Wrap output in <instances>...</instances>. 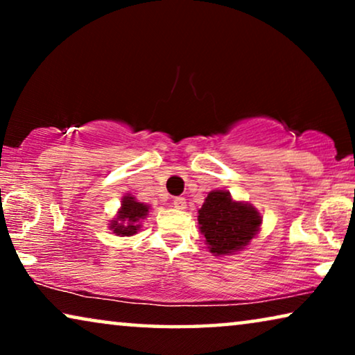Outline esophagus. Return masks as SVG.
<instances>
[{
  "mask_svg": "<svg viewBox=\"0 0 355 355\" xmlns=\"http://www.w3.org/2000/svg\"><path fill=\"white\" fill-rule=\"evenodd\" d=\"M173 205H174V208H178V210H184V208H186V198L176 197L173 200Z\"/></svg>",
  "mask_w": 355,
  "mask_h": 355,
  "instance_id": "esophagus-1",
  "label": "esophagus"
}]
</instances>
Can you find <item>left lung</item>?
Masks as SVG:
<instances>
[{"label":"left lung","mask_w":355,"mask_h":355,"mask_svg":"<svg viewBox=\"0 0 355 355\" xmlns=\"http://www.w3.org/2000/svg\"><path fill=\"white\" fill-rule=\"evenodd\" d=\"M260 213L245 202L232 200L226 191H211L198 210V227L213 255H231L259 234Z\"/></svg>","instance_id":"obj_1"}]
</instances>
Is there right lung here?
<instances>
[{"mask_svg": "<svg viewBox=\"0 0 355 355\" xmlns=\"http://www.w3.org/2000/svg\"><path fill=\"white\" fill-rule=\"evenodd\" d=\"M150 207L140 203L134 197H123V203L118 211V216L111 220L110 230H113L118 236H134L140 230V221L145 220L148 215Z\"/></svg>", "mask_w": 355, "mask_h": 355, "instance_id": "right-lung-1", "label": "right lung"}]
</instances>
